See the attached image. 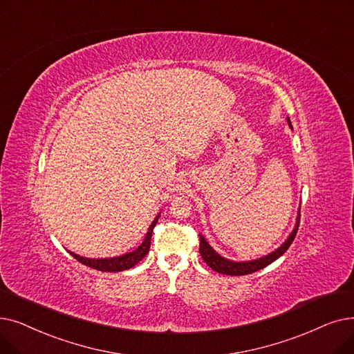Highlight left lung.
Listing matches in <instances>:
<instances>
[{
  "label": "left lung",
  "instance_id": "8db88e82",
  "mask_svg": "<svg viewBox=\"0 0 354 354\" xmlns=\"http://www.w3.org/2000/svg\"><path fill=\"white\" fill-rule=\"evenodd\" d=\"M288 122L290 124L289 118H288ZM298 227H299V217H298L295 230L292 232V234L288 237V240L281 245L278 250H274L273 253H270L262 259L252 260V262H230V260L221 257L218 253H215V250H212V248L205 241V239L203 236H199V253H201V257L204 259V262L215 272L223 273V274H230V276L249 274V273H253V272H257L260 269L266 268L268 265L274 262L276 259L281 257L289 249L292 241H294V239L298 233Z\"/></svg>",
  "mask_w": 354,
  "mask_h": 354
}]
</instances>
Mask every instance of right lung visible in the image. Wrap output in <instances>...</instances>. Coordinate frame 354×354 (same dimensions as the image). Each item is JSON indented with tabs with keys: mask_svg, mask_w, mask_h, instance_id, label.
I'll use <instances>...</instances> for the list:
<instances>
[{
	"mask_svg": "<svg viewBox=\"0 0 354 354\" xmlns=\"http://www.w3.org/2000/svg\"><path fill=\"white\" fill-rule=\"evenodd\" d=\"M159 220V215L156 217V220L151 223V225L149 227V232L146 234L145 241L137 248L134 252L127 253V254H122L118 257H111V259H86V257H81L75 253H71L76 260H78L80 263L89 266L92 269H97L101 272H121V270H127L133 266H136L137 263L140 262V260L149 253L150 249V240H151V233H153V228H155L156 223Z\"/></svg>",
	"mask_w": 354,
	"mask_h": 354,
	"instance_id": "add662e5",
	"label": "right lung"
}]
</instances>
